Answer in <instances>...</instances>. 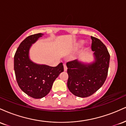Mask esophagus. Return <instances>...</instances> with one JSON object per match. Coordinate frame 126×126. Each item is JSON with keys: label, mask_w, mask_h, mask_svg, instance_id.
Returning a JSON list of instances; mask_svg holds the SVG:
<instances>
[{"label": "esophagus", "mask_w": 126, "mask_h": 126, "mask_svg": "<svg viewBox=\"0 0 126 126\" xmlns=\"http://www.w3.org/2000/svg\"><path fill=\"white\" fill-rule=\"evenodd\" d=\"M63 66H64V71H65V72L67 71V66H66V64H63Z\"/></svg>", "instance_id": "obj_1"}]
</instances>
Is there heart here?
<instances>
[{"mask_svg":"<svg viewBox=\"0 0 126 126\" xmlns=\"http://www.w3.org/2000/svg\"><path fill=\"white\" fill-rule=\"evenodd\" d=\"M84 44V41L83 40H79L78 42H76L75 44V48H79L80 47H82L83 46V44Z\"/></svg>","mask_w":126,"mask_h":126,"instance_id":"heart-1","label":"heart"}]
</instances>
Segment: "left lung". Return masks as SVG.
I'll use <instances>...</instances> for the list:
<instances>
[{
    "mask_svg": "<svg viewBox=\"0 0 126 126\" xmlns=\"http://www.w3.org/2000/svg\"><path fill=\"white\" fill-rule=\"evenodd\" d=\"M94 60L84 63L77 59L67 62V88L75 96L85 98L96 92L104 83L108 75L110 56L107 48L99 39L92 37Z\"/></svg>",
    "mask_w": 126,
    "mask_h": 126,
    "instance_id": "8db88e82",
    "label": "left lung"
}]
</instances>
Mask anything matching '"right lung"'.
Returning a JSON list of instances; mask_svg holds the SVG:
<instances>
[{
    "instance_id": "obj_1",
    "label": "right lung",
    "mask_w": 126,
    "mask_h": 126,
    "mask_svg": "<svg viewBox=\"0 0 126 126\" xmlns=\"http://www.w3.org/2000/svg\"><path fill=\"white\" fill-rule=\"evenodd\" d=\"M44 34L28 36L20 44L14 56V70L17 83L28 96L39 99L46 96L51 90L55 79L64 71L63 63L56 67L33 62L29 53L32 45Z\"/></svg>"
}]
</instances>
